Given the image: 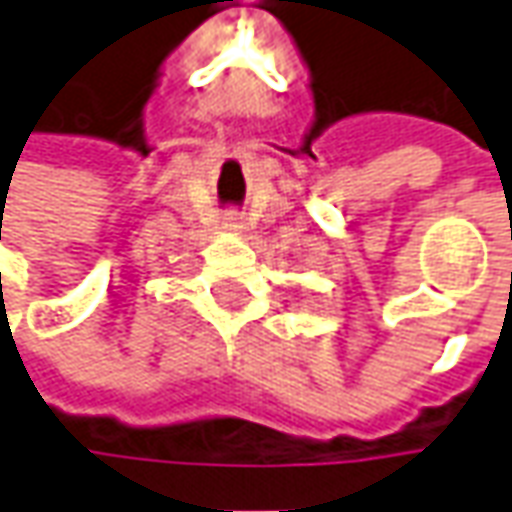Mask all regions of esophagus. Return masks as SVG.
<instances>
[{
    "instance_id": "1",
    "label": "esophagus",
    "mask_w": 512,
    "mask_h": 512,
    "mask_svg": "<svg viewBox=\"0 0 512 512\" xmlns=\"http://www.w3.org/2000/svg\"><path fill=\"white\" fill-rule=\"evenodd\" d=\"M225 228H228V231H242V228H245V225H242V217L228 214V217H225Z\"/></svg>"
}]
</instances>
